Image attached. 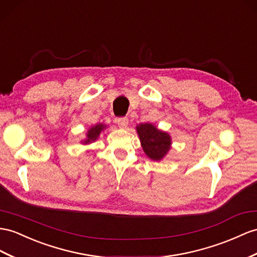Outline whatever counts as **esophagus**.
Listing matches in <instances>:
<instances>
[{
	"label": "esophagus",
	"instance_id": "1",
	"mask_svg": "<svg viewBox=\"0 0 257 257\" xmlns=\"http://www.w3.org/2000/svg\"><path fill=\"white\" fill-rule=\"evenodd\" d=\"M116 122L120 128H126L128 126V118L127 117H120L117 118Z\"/></svg>",
	"mask_w": 257,
	"mask_h": 257
}]
</instances>
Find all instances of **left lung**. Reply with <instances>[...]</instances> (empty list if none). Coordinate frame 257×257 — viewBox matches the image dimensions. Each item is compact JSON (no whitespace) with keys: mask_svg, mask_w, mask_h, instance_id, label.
Listing matches in <instances>:
<instances>
[{"mask_svg":"<svg viewBox=\"0 0 257 257\" xmlns=\"http://www.w3.org/2000/svg\"><path fill=\"white\" fill-rule=\"evenodd\" d=\"M137 133L144 153L149 159L161 161L168 153L172 146V138L165 131L159 130L154 124L147 122L138 124Z\"/></svg>","mask_w":257,"mask_h":257,"instance_id":"8db88e82","label":"left lung"}]
</instances>
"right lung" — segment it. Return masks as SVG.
<instances>
[{
	"label": "right lung",
	"mask_w": 257,
	"mask_h": 257,
	"mask_svg": "<svg viewBox=\"0 0 257 257\" xmlns=\"http://www.w3.org/2000/svg\"><path fill=\"white\" fill-rule=\"evenodd\" d=\"M105 128H106V126H105V124H103V123H97V124H95V126H92L88 130L87 138H85V139L82 141V143L83 144H89V143L94 142Z\"/></svg>",
	"instance_id": "1"
}]
</instances>
